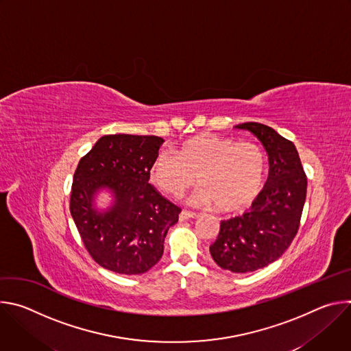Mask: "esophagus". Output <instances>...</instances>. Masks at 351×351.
Returning <instances> with one entry per match:
<instances>
[{"label": "esophagus", "mask_w": 351, "mask_h": 351, "mask_svg": "<svg viewBox=\"0 0 351 351\" xmlns=\"http://www.w3.org/2000/svg\"><path fill=\"white\" fill-rule=\"evenodd\" d=\"M195 217V214L194 213H190V211H186V210H183L180 214H179V221H187V219H190V218H194Z\"/></svg>", "instance_id": "esophagus-1"}]
</instances>
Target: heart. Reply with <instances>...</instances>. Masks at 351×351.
<instances>
[{
  "label": "heart",
  "mask_w": 351,
  "mask_h": 351,
  "mask_svg": "<svg viewBox=\"0 0 351 351\" xmlns=\"http://www.w3.org/2000/svg\"><path fill=\"white\" fill-rule=\"evenodd\" d=\"M267 158L260 145L214 134H202L180 144L178 154L160 152L149 178L164 193L180 197L198 183L193 198L197 206L214 207L225 214L245 210L260 194Z\"/></svg>",
  "instance_id": "1"
}]
</instances>
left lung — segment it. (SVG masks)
Here are the masks:
<instances>
[{
    "label": "left lung",
    "instance_id": "1",
    "mask_svg": "<svg viewBox=\"0 0 351 351\" xmlns=\"http://www.w3.org/2000/svg\"><path fill=\"white\" fill-rule=\"evenodd\" d=\"M236 128L263 143L269 175L248 213L221 222L210 254L222 269L247 274L276 261L290 245L306 203L307 178L295 145L276 130L257 122Z\"/></svg>",
    "mask_w": 351,
    "mask_h": 351
}]
</instances>
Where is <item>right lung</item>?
Listing matches in <instances>:
<instances>
[{
  "label": "right lung",
  "mask_w": 351,
  "mask_h": 351,
  "mask_svg": "<svg viewBox=\"0 0 351 351\" xmlns=\"http://www.w3.org/2000/svg\"><path fill=\"white\" fill-rule=\"evenodd\" d=\"M164 138L108 134L98 138L73 175L71 215L93 260L106 269L140 275L162 257L164 240L180 208L149 180V169ZM106 191L112 202L97 204Z\"/></svg>",
  "instance_id": "obj_1"
}]
</instances>
